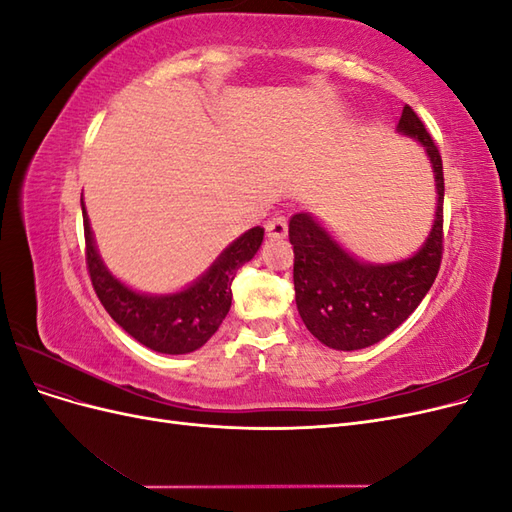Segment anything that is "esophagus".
Segmentation results:
<instances>
[{
  "mask_svg": "<svg viewBox=\"0 0 512 512\" xmlns=\"http://www.w3.org/2000/svg\"><path fill=\"white\" fill-rule=\"evenodd\" d=\"M267 235L271 239H284L288 235V220L286 218H273L267 222Z\"/></svg>",
  "mask_w": 512,
  "mask_h": 512,
  "instance_id": "34e87169",
  "label": "esophagus"
}]
</instances>
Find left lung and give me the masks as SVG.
<instances>
[{"mask_svg": "<svg viewBox=\"0 0 512 512\" xmlns=\"http://www.w3.org/2000/svg\"><path fill=\"white\" fill-rule=\"evenodd\" d=\"M397 132L425 149L438 194L429 235L412 256L393 262L356 258L309 211L292 215L288 224L299 316L307 331L333 350H361L391 335L425 299L440 269L444 205L440 151L408 104Z\"/></svg>", "mask_w": 512, "mask_h": 512, "instance_id": "8db88e82", "label": "left lung"}]
</instances>
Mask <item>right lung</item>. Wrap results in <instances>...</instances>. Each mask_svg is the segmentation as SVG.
Listing matches in <instances>:
<instances>
[{
	"mask_svg": "<svg viewBox=\"0 0 512 512\" xmlns=\"http://www.w3.org/2000/svg\"><path fill=\"white\" fill-rule=\"evenodd\" d=\"M87 267L100 303L119 327L143 346L162 354H188L205 346L226 318L237 269L262 245L265 228L254 226L232 241L192 284L177 292L149 294L123 284L104 265L81 196Z\"/></svg>",
	"mask_w": 512,
	"mask_h": 512,
	"instance_id": "1",
	"label": "right lung"
}]
</instances>
